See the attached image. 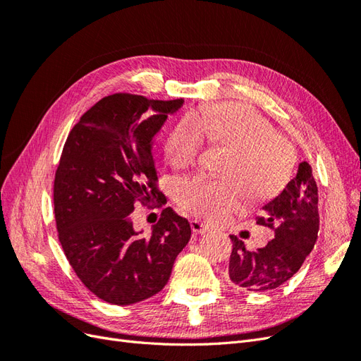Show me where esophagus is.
Here are the masks:
<instances>
[{
  "label": "esophagus",
  "instance_id": "esophagus-1",
  "mask_svg": "<svg viewBox=\"0 0 361 361\" xmlns=\"http://www.w3.org/2000/svg\"><path fill=\"white\" fill-rule=\"evenodd\" d=\"M191 228H192V232L195 235H204L206 232H209V227H207L204 223H202L199 220H192L191 221Z\"/></svg>",
  "mask_w": 361,
  "mask_h": 361
}]
</instances>
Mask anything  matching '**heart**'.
Instances as JSON below:
<instances>
[{"label":"heart","mask_w":361,"mask_h":361,"mask_svg":"<svg viewBox=\"0 0 361 361\" xmlns=\"http://www.w3.org/2000/svg\"><path fill=\"white\" fill-rule=\"evenodd\" d=\"M204 134L216 145L232 149L221 169L224 179L194 176L183 180L176 192L179 206L209 223H220L250 197L264 200L286 183L293 154L285 140L256 110L241 104H223L185 116L170 133L166 152L176 169L197 161Z\"/></svg>","instance_id":"obj_1"}]
</instances>
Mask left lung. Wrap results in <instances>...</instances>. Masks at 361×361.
Instances as JSON below:
<instances>
[{"instance_id": "1", "label": "left lung", "mask_w": 361, "mask_h": 361, "mask_svg": "<svg viewBox=\"0 0 361 361\" xmlns=\"http://www.w3.org/2000/svg\"><path fill=\"white\" fill-rule=\"evenodd\" d=\"M257 224L274 227V239L250 251L231 235L233 250L227 276L235 286L265 292L286 283L301 268L319 232L318 187L309 162H300L297 174L283 191L262 206Z\"/></svg>"}]
</instances>
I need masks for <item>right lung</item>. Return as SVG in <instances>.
<instances>
[{
    "label": "right lung",
    "instance_id": "1",
    "mask_svg": "<svg viewBox=\"0 0 361 361\" xmlns=\"http://www.w3.org/2000/svg\"><path fill=\"white\" fill-rule=\"evenodd\" d=\"M183 99L117 93L82 114L63 147L54 180L60 244L96 297L129 305L167 285L191 226L171 207L149 235L135 231L134 203H166L157 190L155 137Z\"/></svg>",
    "mask_w": 361,
    "mask_h": 361
}]
</instances>
